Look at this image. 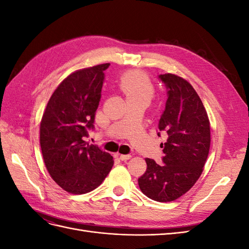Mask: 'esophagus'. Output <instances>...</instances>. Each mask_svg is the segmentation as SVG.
I'll return each mask as SVG.
<instances>
[{
  "label": "esophagus",
  "instance_id": "obj_1",
  "mask_svg": "<svg viewBox=\"0 0 249 249\" xmlns=\"http://www.w3.org/2000/svg\"><path fill=\"white\" fill-rule=\"evenodd\" d=\"M131 155H120L119 156V159L122 161H127L129 159H131Z\"/></svg>",
  "mask_w": 249,
  "mask_h": 249
}]
</instances>
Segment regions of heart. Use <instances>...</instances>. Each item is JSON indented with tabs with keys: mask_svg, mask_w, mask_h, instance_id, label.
<instances>
[{
	"mask_svg": "<svg viewBox=\"0 0 249 249\" xmlns=\"http://www.w3.org/2000/svg\"><path fill=\"white\" fill-rule=\"evenodd\" d=\"M119 88L126 100L143 99L149 101L154 94V86L145 73L134 71L125 73L120 80Z\"/></svg>",
	"mask_w": 249,
	"mask_h": 249,
	"instance_id": "obj_1",
	"label": "heart"
}]
</instances>
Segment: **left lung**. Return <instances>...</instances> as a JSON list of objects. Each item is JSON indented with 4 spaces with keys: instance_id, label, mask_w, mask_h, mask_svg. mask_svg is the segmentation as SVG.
I'll return each instance as SVG.
<instances>
[{
    "instance_id": "obj_1",
    "label": "left lung",
    "mask_w": 249,
    "mask_h": 249,
    "mask_svg": "<svg viewBox=\"0 0 249 249\" xmlns=\"http://www.w3.org/2000/svg\"><path fill=\"white\" fill-rule=\"evenodd\" d=\"M158 78L167 90L158 136L164 132L167 141L161 143L162 164L145 159L147 168L138 178V185L148 198L167 202L189 191L200 177L210 149V122L190 83L171 73Z\"/></svg>"
}]
</instances>
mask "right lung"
Segmentation results:
<instances>
[{"instance_id": "obj_1", "label": "right lung", "mask_w": 249, "mask_h": 249, "mask_svg": "<svg viewBox=\"0 0 249 249\" xmlns=\"http://www.w3.org/2000/svg\"><path fill=\"white\" fill-rule=\"evenodd\" d=\"M110 63L70 74L52 94L40 124V147L47 169L65 191L94 190L113 166V157L85 141L94 129L105 72Z\"/></svg>"}]
</instances>
